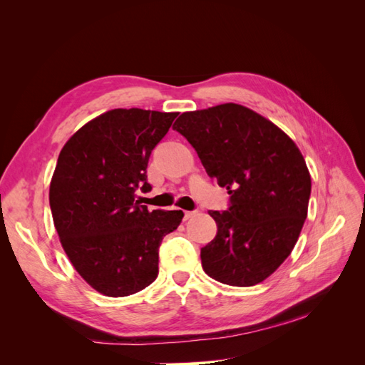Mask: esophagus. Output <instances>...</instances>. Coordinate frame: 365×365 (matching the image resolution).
Here are the masks:
<instances>
[{"mask_svg":"<svg viewBox=\"0 0 365 365\" xmlns=\"http://www.w3.org/2000/svg\"><path fill=\"white\" fill-rule=\"evenodd\" d=\"M193 216H195V212H184V220H189Z\"/></svg>","mask_w":365,"mask_h":365,"instance_id":"1","label":"esophagus"}]
</instances>
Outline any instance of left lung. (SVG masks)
I'll list each match as a JSON object with an SVG mask.
<instances>
[{"label": "left lung", "mask_w": 365, "mask_h": 365, "mask_svg": "<svg viewBox=\"0 0 365 365\" xmlns=\"http://www.w3.org/2000/svg\"><path fill=\"white\" fill-rule=\"evenodd\" d=\"M173 129L230 195L227 212H210L217 233L201 248L202 269L230 286L268 279L292 252L307 216L312 184L300 149L272 121L237 103L182 113Z\"/></svg>", "instance_id": "left-lung-1"}]
</instances>
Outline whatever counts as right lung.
Instances as JSON below:
<instances>
[{
    "label": "right lung",
    "mask_w": 365,
    "mask_h": 365,
    "mask_svg": "<svg viewBox=\"0 0 365 365\" xmlns=\"http://www.w3.org/2000/svg\"><path fill=\"white\" fill-rule=\"evenodd\" d=\"M178 113L111 109L74 132L50 182V208L74 269L106 297L145 289L158 275V248L178 228L181 210H153L134 200L146 181L152 149Z\"/></svg>",
    "instance_id": "right-lung-1"
}]
</instances>
